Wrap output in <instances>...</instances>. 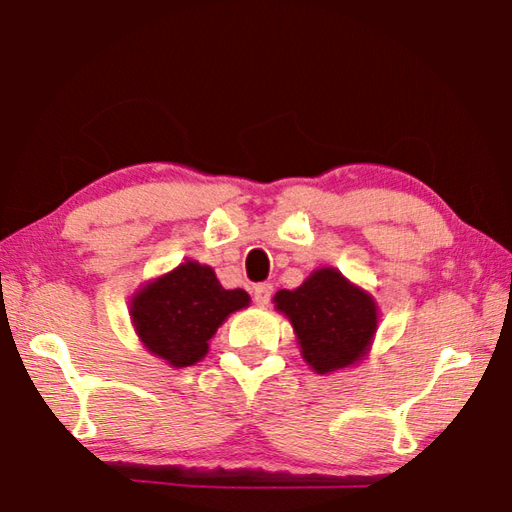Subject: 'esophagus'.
I'll return each instance as SVG.
<instances>
[{"mask_svg": "<svg viewBox=\"0 0 512 512\" xmlns=\"http://www.w3.org/2000/svg\"><path fill=\"white\" fill-rule=\"evenodd\" d=\"M253 296H255L257 305H268V302H271V296H273V284H268V282L255 284Z\"/></svg>", "mask_w": 512, "mask_h": 512, "instance_id": "esophagus-1", "label": "esophagus"}]
</instances>
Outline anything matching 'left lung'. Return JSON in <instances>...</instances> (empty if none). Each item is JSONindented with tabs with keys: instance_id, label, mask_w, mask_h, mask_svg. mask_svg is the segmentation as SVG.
I'll use <instances>...</instances> for the list:
<instances>
[{
	"instance_id": "8db88e82",
	"label": "left lung",
	"mask_w": 512,
	"mask_h": 512,
	"mask_svg": "<svg viewBox=\"0 0 512 512\" xmlns=\"http://www.w3.org/2000/svg\"><path fill=\"white\" fill-rule=\"evenodd\" d=\"M275 305L289 316L302 357L320 375L359 361L377 329L375 302L334 268H320L296 291H277Z\"/></svg>"
}]
</instances>
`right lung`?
<instances>
[{
    "label": "right lung",
    "instance_id": "right-lung-1",
    "mask_svg": "<svg viewBox=\"0 0 512 512\" xmlns=\"http://www.w3.org/2000/svg\"><path fill=\"white\" fill-rule=\"evenodd\" d=\"M248 300L246 291L223 289L210 266L187 262L137 293L131 314L146 348L185 368L205 357L219 325Z\"/></svg>",
    "mask_w": 512,
    "mask_h": 512
}]
</instances>
